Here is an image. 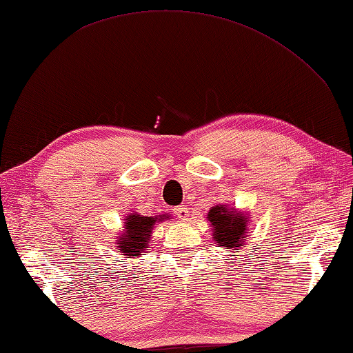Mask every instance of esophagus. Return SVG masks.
<instances>
[{"instance_id":"1","label":"esophagus","mask_w":353,"mask_h":353,"mask_svg":"<svg viewBox=\"0 0 353 353\" xmlns=\"http://www.w3.org/2000/svg\"><path fill=\"white\" fill-rule=\"evenodd\" d=\"M174 212L182 222H187L188 219H190V211H188L187 206H179V208H176Z\"/></svg>"}]
</instances>
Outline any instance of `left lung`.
I'll list each match as a JSON object with an SVG mask.
<instances>
[{
  "label": "left lung",
  "mask_w": 353,
  "mask_h": 353,
  "mask_svg": "<svg viewBox=\"0 0 353 353\" xmlns=\"http://www.w3.org/2000/svg\"><path fill=\"white\" fill-rule=\"evenodd\" d=\"M208 221L211 222L214 233L212 238L219 243V246L235 252H238V248L245 246L248 224H250L246 214L232 208L228 210L225 205H216L208 212Z\"/></svg>",
  "instance_id": "left-lung-1"
}]
</instances>
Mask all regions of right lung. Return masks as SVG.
<instances>
[{"label": "right lung", "mask_w": 353, "mask_h": 353, "mask_svg": "<svg viewBox=\"0 0 353 353\" xmlns=\"http://www.w3.org/2000/svg\"><path fill=\"white\" fill-rule=\"evenodd\" d=\"M165 219H168L166 214L158 217H148L132 212V214L126 216L125 227H123L125 232L117 240L118 251L123 252V256H142V252L145 251V248H148V243H150L153 225L157 222H163Z\"/></svg>", "instance_id": "obj_1"}]
</instances>
